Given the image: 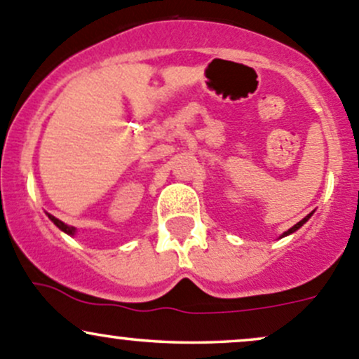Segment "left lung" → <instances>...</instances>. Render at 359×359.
I'll use <instances>...</instances> for the list:
<instances>
[{"label":"left lung","instance_id":"8db88e82","mask_svg":"<svg viewBox=\"0 0 359 359\" xmlns=\"http://www.w3.org/2000/svg\"><path fill=\"white\" fill-rule=\"evenodd\" d=\"M311 215H313V211H311V213H309V215H306V217H304L303 220H301V222H297V224L294 225V227H290L289 230H285V232L282 233V236H280V239H282V237H285V236H290V233H294V232H296L297 229H301V227H303V225L306 224V222L309 220V218H311Z\"/></svg>","mask_w":359,"mask_h":359}]
</instances>
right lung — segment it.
I'll return each mask as SVG.
<instances>
[{"instance_id": "1", "label": "right lung", "mask_w": 359, "mask_h": 359, "mask_svg": "<svg viewBox=\"0 0 359 359\" xmlns=\"http://www.w3.org/2000/svg\"><path fill=\"white\" fill-rule=\"evenodd\" d=\"M48 217H50V220L53 222V224L56 225V227L62 230V232L69 233V236H75V230H77V229L70 227V225H67V224H63L62 220H58V218H55V217H53V215H50V213H48Z\"/></svg>"}]
</instances>
